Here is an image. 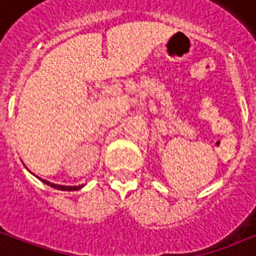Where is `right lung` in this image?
I'll return each instance as SVG.
<instances>
[{"instance_id": "obj_1", "label": "right lung", "mask_w": 256, "mask_h": 256, "mask_svg": "<svg viewBox=\"0 0 256 256\" xmlns=\"http://www.w3.org/2000/svg\"><path fill=\"white\" fill-rule=\"evenodd\" d=\"M42 182H46V185H50L52 188H56V189H60V190H78V189H80L82 186H64V185H56V184H50L48 181L46 180H42Z\"/></svg>"}]
</instances>
